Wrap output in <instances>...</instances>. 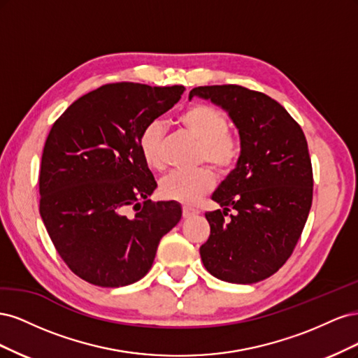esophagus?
<instances>
[{
	"mask_svg": "<svg viewBox=\"0 0 358 358\" xmlns=\"http://www.w3.org/2000/svg\"><path fill=\"white\" fill-rule=\"evenodd\" d=\"M200 212L197 210V209H194V208H188V206H183V209H182V216L183 218H192V216H196V215H199Z\"/></svg>",
	"mask_w": 358,
	"mask_h": 358,
	"instance_id": "esophagus-1",
	"label": "esophagus"
}]
</instances>
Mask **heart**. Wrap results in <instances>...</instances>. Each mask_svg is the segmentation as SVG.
Listing matches in <instances>:
<instances>
[{
	"instance_id": "obj_1",
	"label": "heart",
	"mask_w": 358,
	"mask_h": 358,
	"mask_svg": "<svg viewBox=\"0 0 358 358\" xmlns=\"http://www.w3.org/2000/svg\"><path fill=\"white\" fill-rule=\"evenodd\" d=\"M179 125L200 142L199 162L209 164L221 175L231 171L242 155V142L230 131V119L222 109L206 103L188 106L178 117ZM167 129L162 121L149 122L138 136V150L145 164L152 170L166 167ZM215 187L210 169L201 167L194 171H173L159 182L162 199L182 204L197 203Z\"/></svg>"
}]
</instances>
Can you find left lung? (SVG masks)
Here are the masks:
<instances>
[{"label":"left lung","instance_id":"1","mask_svg":"<svg viewBox=\"0 0 358 358\" xmlns=\"http://www.w3.org/2000/svg\"><path fill=\"white\" fill-rule=\"evenodd\" d=\"M194 95L229 112L242 142L236 169L212 196L222 209L206 212L210 234L200 246L201 262L225 282L254 284L285 264L305 229L313 194L306 137L263 92L213 85L194 88Z\"/></svg>","mask_w":358,"mask_h":358}]
</instances>
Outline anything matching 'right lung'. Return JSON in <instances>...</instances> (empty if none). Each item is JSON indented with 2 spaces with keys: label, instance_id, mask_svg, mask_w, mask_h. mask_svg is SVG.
<instances>
[{
  "label": "right lung",
  "instance_id": "add662e5",
  "mask_svg": "<svg viewBox=\"0 0 358 358\" xmlns=\"http://www.w3.org/2000/svg\"><path fill=\"white\" fill-rule=\"evenodd\" d=\"M183 91L182 85L107 83L52 125L38 175L40 215L64 263L86 282H137L152 267L161 237L179 222L178 203L148 200L157 182L138 136Z\"/></svg>",
  "mask_w": 358,
  "mask_h": 358
}]
</instances>
